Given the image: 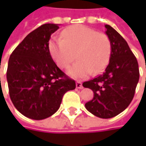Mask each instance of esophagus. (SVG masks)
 Wrapping results in <instances>:
<instances>
[{"mask_svg": "<svg viewBox=\"0 0 146 146\" xmlns=\"http://www.w3.org/2000/svg\"><path fill=\"white\" fill-rule=\"evenodd\" d=\"M76 88H78V89H82V88H83V84H82V83H81V82H79V81H78V82L76 83Z\"/></svg>", "mask_w": 146, "mask_h": 146, "instance_id": "1", "label": "esophagus"}]
</instances>
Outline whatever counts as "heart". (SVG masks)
Instances as JSON below:
<instances>
[{"label":"heart","mask_w":146,"mask_h":146,"mask_svg":"<svg viewBox=\"0 0 146 146\" xmlns=\"http://www.w3.org/2000/svg\"><path fill=\"white\" fill-rule=\"evenodd\" d=\"M62 39L53 37L48 43L49 53L55 63L62 69L68 68L75 59L78 62L68 73L74 78H84L92 72L99 73L107 66L111 44L108 36L95 29L76 24L65 29Z\"/></svg>","instance_id":"1"}]
</instances>
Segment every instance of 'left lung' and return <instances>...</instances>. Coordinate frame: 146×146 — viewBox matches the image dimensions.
<instances>
[{
    "label": "left lung",
    "mask_w": 146,
    "mask_h": 146,
    "mask_svg": "<svg viewBox=\"0 0 146 146\" xmlns=\"http://www.w3.org/2000/svg\"><path fill=\"white\" fill-rule=\"evenodd\" d=\"M111 52L105 72L84 82L83 86L94 92L85 108L101 118H111L123 111L132 102L139 78V65L126 40L112 27L105 25Z\"/></svg>",
    "instance_id": "1"
}]
</instances>
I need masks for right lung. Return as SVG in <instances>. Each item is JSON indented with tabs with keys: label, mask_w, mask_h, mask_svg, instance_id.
Returning <instances> with one entry per match:
<instances>
[{
	"label": "right lung",
	"mask_w": 146,
	"mask_h": 146,
	"mask_svg": "<svg viewBox=\"0 0 146 146\" xmlns=\"http://www.w3.org/2000/svg\"><path fill=\"white\" fill-rule=\"evenodd\" d=\"M58 24L45 23L29 33L10 56L7 71L9 95L23 116L42 120L60 107L62 96L76 87L52 60L48 43Z\"/></svg>",
	"instance_id": "1"
}]
</instances>
